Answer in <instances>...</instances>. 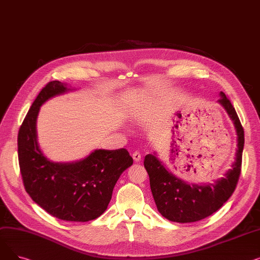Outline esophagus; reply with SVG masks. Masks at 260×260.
Instances as JSON below:
<instances>
[{
	"label": "esophagus",
	"mask_w": 260,
	"mask_h": 260,
	"mask_svg": "<svg viewBox=\"0 0 260 260\" xmlns=\"http://www.w3.org/2000/svg\"><path fill=\"white\" fill-rule=\"evenodd\" d=\"M133 159H134V161H136V162H139V161L141 160V154H140L139 152H135V153L133 154Z\"/></svg>",
	"instance_id": "34e87169"
}]
</instances>
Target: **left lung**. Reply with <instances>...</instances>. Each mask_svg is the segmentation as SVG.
Segmentation results:
<instances>
[{
    "instance_id": "1",
    "label": "left lung",
    "mask_w": 260,
    "mask_h": 260,
    "mask_svg": "<svg viewBox=\"0 0 260 260\" xmlns=\"http://www.w3.org/2000/svg\"><path fill=\"white\" fill-rule=\"evenodd\" d=\"M220 97L218 102L224 107L237 133L235 161L223 178L214 184L190 185L169 172L156 157V153L148 154L144 158V168L149 176L157 209L171 221L186 223L204 219L219 210L234 193L241 172L244 133L234 106L224 92H220Z\"/></svg>"
}]
</instances>
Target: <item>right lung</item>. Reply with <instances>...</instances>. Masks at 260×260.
Here are the masks:
<instances>
[{
    "instance_id": "1",
    "label": "right lung",
    "mask_w": 260,
    "mask_h": 260,
    "mask_svg": "<svg viewBox=\"0 0 260 260\" xmlns=\"http://www.w3.org/2000/svg\"><path fill=\"white\" fill-rule=\"evenodd\" d=\"M68 90L65 83L51 81L38 94L19 129V165L26 192L38 206L58 219L85 222L105 212L115 184L133 158L125 148L95 149L72 163L51 162L43 155L36 128L40 107Z\"/></svg>"
}]
</instances>
